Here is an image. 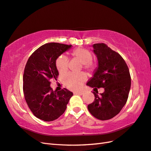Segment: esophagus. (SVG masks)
Segmentation results:
<instances>
[{
  "mask_svg": "<svg viewBox=\"0 0 151 151\" xmlns=\"http://www.w3.org/2000/svg\"><path fill=\"white\" fill-rule=\"evenodd\" d=\"M74 94H80V95H82L83 94V92L81 91H77V92H74Z\"/></svg>",
  "mask_w": 151,
  "mask_h": 151,
  "instance_id": "1",
  "label": "esophagus"
}]
</instances>
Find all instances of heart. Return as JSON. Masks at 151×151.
Wrapping results in <instances>:
<instances>
[{"instance_id": "b5f03b06", "label": "heart", "mask_w": 151, "mask_h": 151, "mask_svg": "<svg viewBox=\"0 0 151 151\" xmlns=\"http://www.w3.org/2000/svg\"><path fill=\"white\" fill-rule=\"evenodd\" d=\"M73 57L83 65V68L87 71H93L96 65L91 62L93 58L92 53L89 50L83 48H79L72 52ZM56 67L60 74L65 73L68 70V61L64 55H61L56 60ZM85 76L80 74L69 73L64 78V82L66 87L71 90H78L81 88L83 83L85 81Z\"/></svg>"}]
</instances>
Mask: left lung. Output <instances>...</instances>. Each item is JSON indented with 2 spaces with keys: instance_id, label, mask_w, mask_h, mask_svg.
I'll return each mask as SVG.
<instances>
[{
  "instance_id": "left-lung-1",
  "label": "left lung",
  "mask_w": 151,
  "mask_h": 151,
  "mask_svg": "<svg viewBox=\"0 0 151 151\" xmlns=\"http://www.w3.org/2000/svg\"><path fill=\"white\" fill-rule=\"evenodd\" d=\"M93 52L98 60V67L86 85L91 87L104 88L99 96L94 93V101L87 108L99 120H107L120 113L125 106L131 89L129 70L121 55L106 44H94Z\"/></svg>"
}]
</instances>
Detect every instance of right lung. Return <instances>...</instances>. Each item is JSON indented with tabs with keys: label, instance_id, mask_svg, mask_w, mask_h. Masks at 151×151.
I'll list each match as a JSON object with an SVG mask.
<instances>
[{
	"label": "right lung",
	"instance_id": "add662e5",
	"mask_svg": "<svg viewBox=\"0 0 151 151\" xmlns=\"http://www.w3.org/2000/svg\"><path fill=\"white\" fill-rule=\"evenodd\" d=\"M72 45L51 42L35 51L26 63L23 75V91L28 107L38 118L53 121L64 113L73 93L67 89L53 91L51 80L57 79L56 60Z\"/></svg>",
	"mask_w": 151,
	"mask_h": 151
}]
</instances>
